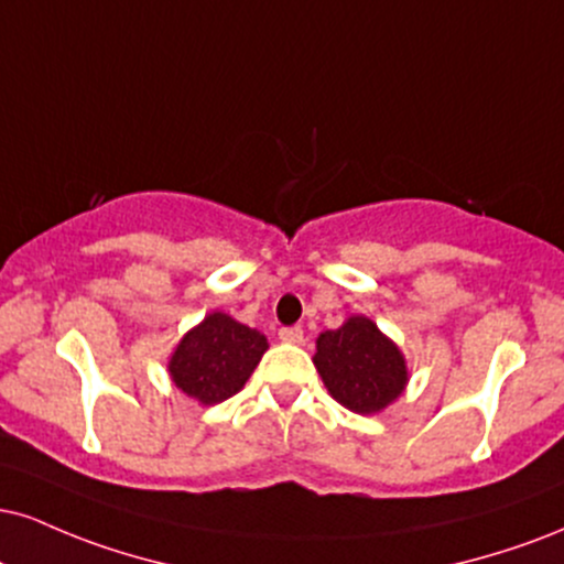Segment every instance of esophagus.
I'll return each instance as SVG.
<instances>
[{
	"label": "esophagus",
	"mask_w": 564,
	"mask_h": 564,
	"mask_svg": "<svg viewBox=\"0 0 564 564\" xmlns=\"http://www.w3.org/2000/svg\"><path fill=\"white\" fill-rule=\"evenodd\" d=\"M278 338H281L283 344H302L304 330L300 328V325H291V328H281V330H278Z\"/></svg>",
	"instance_id": "1"
}]
</instances>
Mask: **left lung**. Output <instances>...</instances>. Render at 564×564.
Wrapping results in <instances>:
<instances>
[{
    "label": "left lung",
    "mask_w": 564,
    "mask_h": 564,
    "mask_svg": "<svg viewBox=\"0 0 564 564\" xmlns=\"http://www.w3.org/2000/svg\"><path fill=\"white\" fill-rule=\"evenodd\" d=\"M312 362L330 397L357 415L386 410L410 378L397 344L365 315H351L341 328L317 336Z\"/></svg>",
    "instance_id": "left-lung-1"
}]
</instances>
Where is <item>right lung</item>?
<instances>
[{
    "label": "right lung",
    "mask_w": 564,
    "mask_h": 564,
    "mask_svg": "<svg viewBox=\"0 0 564 564\" xmlns=\"http://www.w3.org/2000/svg\"><path fill=\"white\" fill-rule=\"evenodd\" d=\"M268 351V338L226 312H209L181 338L167 362L173 383L199 404L226 402L243 389L257 362Z\"/></svg>",
    "instance_id": "1"
}]
</instances>
